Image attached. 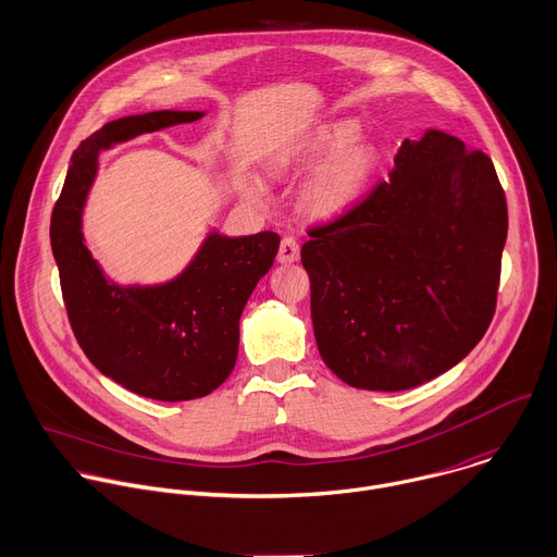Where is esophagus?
Listing matches in <instances>:
<instances>
[{"mask_svg": "<svg viewBox=\"0 0 557 557\" xmlns=\"http://www.w3.org/2000/svg\"><path fill=\"white\" fill-rule=\"evenodd\" d=\"M299 258V243L290 236L282 238V245H280V253H277V260L282 264H290V262H297Z\"/></svg>", "mask_w": 557, "mask_h": 557, "instance_id": "esophagus-1", "label": "esophagus"}]
</instances>
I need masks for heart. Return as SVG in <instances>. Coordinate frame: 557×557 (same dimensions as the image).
Returning <instances> with one entry per match:
<instances>
[{
	"label": "heart",
	"mask_w": 557,
	"mask_h": 557,
	"mask_svg": "<svg viewBox=\"0 0 557 557\" xmlns=\"http://www.w3.org/2000/svg\"><path fill=\"white\" fill-rule=\"evenodd\" d=\"M360 124L356 120H334L319 126L288 157L280 170H301L325 161L308 181L301 203L317 219H336L345 214L364 195L379 165V148L369 141H356Z\"/></svg>",
	"instance_id": "b5f03b06"
}]
</instances>
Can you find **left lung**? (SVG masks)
<instances>
[{
	"label": "left lung",
	"instance_id": "left-lung-1",
	"mask_svg": "<svg viewBox=\"0 0 557 557\" xmlns=\"http://www.w3.org/2000/svg\"><path fill=\"white\" fill-rule=\"evenodd\" d=\"M362 201L308 230L301 264L323 362L356 389L448 372L496 310L507 203L492 159L442 131L405 139Z\"/></svg>",
	"mask_w": 557,
	"mask_h": 557
}]
</instances>
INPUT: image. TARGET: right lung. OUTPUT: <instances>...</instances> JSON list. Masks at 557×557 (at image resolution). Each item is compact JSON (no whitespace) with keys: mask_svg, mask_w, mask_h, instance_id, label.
<instances>
[{"mask_svg":"<svg viewBox=\"0 0 557 557\" xmlns=\"http://www.w3.org/2000/svg\"><path fill=\"white\" fill-rule=\"evenodd\" d=\"M201 111H152L104 124L72 154L52 210L50 243L70 325L85 356L124 389L181 403L221 387L238 356V321L249 295L277 256L280 236L210 234L176 280L161 286L109 282L83 240V208L98 170V152Z\"/></svg>","mask_w":557,"mask_h":557,"instance_id":"add662e5","label":"right lung"}]
</instances>
